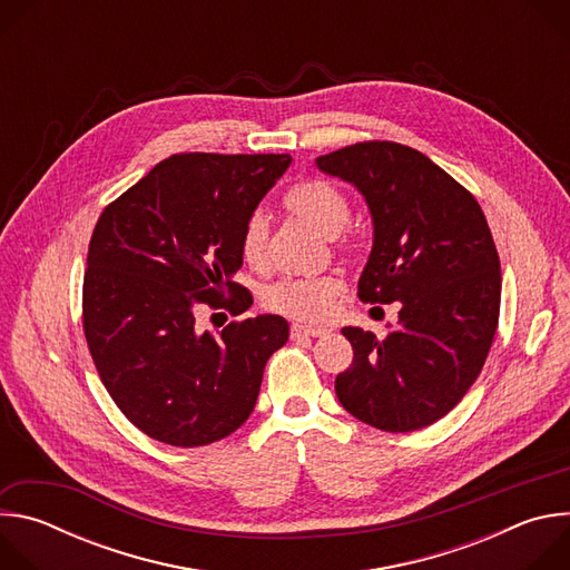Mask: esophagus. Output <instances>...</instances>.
I'll use <instances>...</instances> for the list:
<instances>
[{"instance_id":"1","label":"esophagus","mask_w":570,"mask_h":570,"mask_svg":"<svg viewBox=\"0 0 570 570\" xmlns=\"http://www.w3.org/2000/svg\"><path fill=\"white\" fill-rule=\"evenodd\" d=\"M324 334H330L327 330L322 327H306V324H293L291 327V338L299 341V338H320Z\"/></svg>"}]
</instances>
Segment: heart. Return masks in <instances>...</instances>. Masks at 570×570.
<instances>
[{
	"instance_id": "heart-1",
	"label": "heart",
	"mask_w": 570,
	"mask_h": 570,
	"mask_svg": "<svg viewBox=\"0 0 570 570\" xmlns=\"http://www.w3.org/2000/svg\"><path fill=\"white\" fill-rule=\"evenodd\" d=\"M284 203L293 214L324 236L338 234L350 218V205L343 191L324 180H306L291 187ZM266 240L268 216L262 209H255L240 232V253L250 266H264ZM341 288L343 286L334 275L293 277L275 284L268 291L266 302L273 311L291 317L324 320L334 311Z\"/></svg>"
}]
</instances>
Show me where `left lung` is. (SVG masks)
I'll use <instances>...</instances> for the list:
<instances>
[{"instance_id": "obj_1", "label": "left lung", "mask_w": 570, "mask_h": 570, "mask_svg": "<svg viewBox=\"0 0 570 570\" xmlns=\"http://www.w3.org/2000/svg\"><path fill=\"white\" fill-rule=\"evenodd\" d=\"M315 167L358 189L372 216V253L358 297L399 302L396 327H345L352 367L336 376L356 420L409 433L442 420L478 379L501 308V262L475 198L424 153L363 141ZM390 327V324H387Z\"/></svg>"}]
</instances>
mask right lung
<instances>
[{
  "instance_id": "obj_1",
  "label": "right lung",
  "mask_w": 570,
  "mask_h": 570,
  "mask_svg": "<svg viewBox=\"0 0 570 570\" xmlns=\"http://www.w3.org/2000/svg\"><path fill=\"white\" fill-rule=\"evenodd\" d=\"M291 155L180 153L110 203L90 240L83 332L119 411L148 438L205 446L255 411L264 367L288 341L282 315L200 332L196 306L250 308L232 277L240 232Z\"/></svg>"
}]
</instances>
